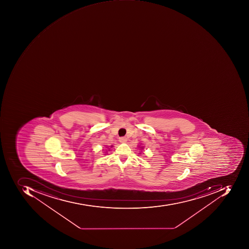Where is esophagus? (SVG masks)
I'll list each match as a JSON object with an SVG mask.
<instances>
[{
    "label": "esophagus",
    "instance_id": "34e87169",
    "mask_svg": "<svg viewBox=\"0 0 249 249\" xmlns=\"http://www.w3.org/2000/svg\"><path fill=\"white\" fill-rule=\"evenodd\" d=\"M119 142L121 143H125L127 142V138L125 137H121V138H119Z\"/></svg>",
    "mask_w": 249,
    "mask_h": 249
}]
</instances>
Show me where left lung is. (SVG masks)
I'll return each mask as SVG.
<instances>
[{
  "mask_svg": "<svg viewBox=\"0 0 249 249\" xmlns=\"http://www.w3.org/2000/svg\"><path fill=\"white\" fill-rule=\"evenodd\" d=\"M138 147L140 148L141 150H143V149H144V146H142V143H141L140 145H138ZM142 150H141L140 153H139V154H141L142 153Z\"/></svg>",
  "mask_w": 249,
  "mask_h": 249,
  "instance_id": "8db88e82",
  "label": "left lung"
}]
</instances>
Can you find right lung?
<instances>
[{
    "label": "right lung",
    "instance_id": "add662e5",
    "mask_svg": "<svg viewBox=\"0 0 249 249\" xmlns=\"http://www.w3.org/2000/svg\"><path fill=\"white\" fill-rule=\"evenodd\" d=\"M110 147H111V148L113 147L112 145H111V146H110ZM106 148H107V149H108V151H110V148H108V147H106ZM104 153V155H107V151L104 152V153Z\"/></svg>",
    "mask_w": 249,
    "mask_h": 249
}]
</instances>
